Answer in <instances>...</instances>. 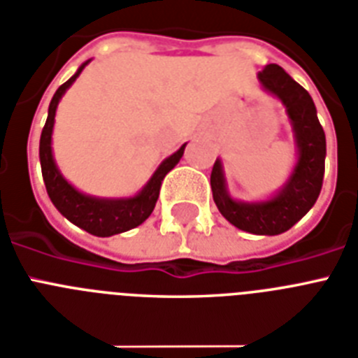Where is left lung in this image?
<instances>
[{
    "label": "left lung",
    "instance_id": "1",
    "mask_svg": "<svg viewBox=\"0 0 358 358\" xmlns=\"http://www.w3.org/2000/svg\"><path fill=\"white\" fill-rule=\"evenodd\" d=\"M264 90L285 104L298 143V164L287 185L274 199L245 204L229 199L222 165L217 159L211 171V191L219 211L235 228L255 235H280L290 229L315 206L325 171V134L309 92L278 64H268L257 75Z\"/></svg>",
    "mask_w": 358,
    "mask_h": 358
}]
</instances>
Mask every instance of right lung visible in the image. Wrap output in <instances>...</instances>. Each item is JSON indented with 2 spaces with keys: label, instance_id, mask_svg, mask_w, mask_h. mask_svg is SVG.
I'll return each mask as SVG.
<instances>
[{
  "label": "right lung",
  "instance_id": "right-lung-1",
  "mask_svg": "<svg viewBox=\"0 0 358 358\" xmlns=\"http://www.w3.org/2000/svg\"><path fill=\"white\" fill-rule=\"evenodd\" d=\"M88 62H84L77 69L73 77L66 80L60 88L55 92L51 104H49L48 121L43 124L42 136H40V165H42V176L43 184L48 189V194L55 208L60 213L73 222L78 228L86 229L88 234L97 235V237H110V235L123 234L129 229L136 228L141 222L149 219L152 213L156 200L159 196V187L164 182L165 174L174 169V165L178 164L180 158L184 156L185 145H182L173 156L165 159L164 164L159 165L149 184L141 189L132 199H117V200H106V199H94L88 194L78 193L73 185H69L64 176L58 173L57 165H55L53 152H51V134H53L55 124V112H57L58 101L64 95V92L75 83V78L80 75Z\"/></svg>",
  "mask_w": 358,
  "mask_h": 358
}]
</instances>
